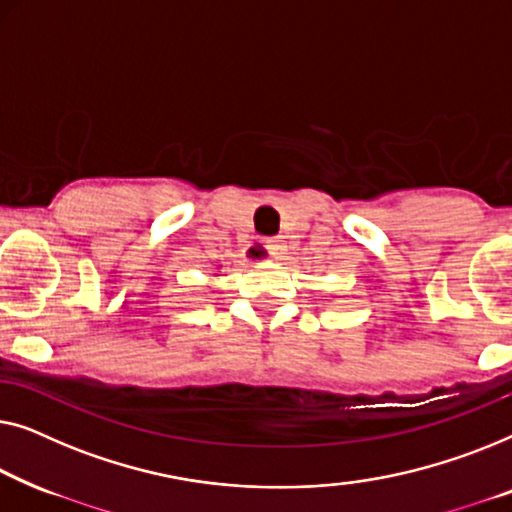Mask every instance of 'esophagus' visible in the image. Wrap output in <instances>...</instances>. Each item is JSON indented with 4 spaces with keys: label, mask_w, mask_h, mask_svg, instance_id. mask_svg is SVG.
Wrapping results in <instances>:
<instances>
[{
    "label": "esophagus",
    "mask_w": 512,
    "mask_h": 512,
    "mask_svg": "<svg viewBox=\"0 0 512 512\" xmlns=\"http://www.w3.org/2000/svg\"><path fill=\"white\" fill-rule=\"evenodd\" d=\"M266 250H269V255L273 259H283L287 255V243L280 239H271V241H266Z\"/></svg>",
    "instance_id": "esophagus-1"
}]
</instances>
